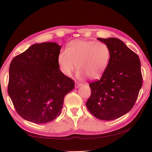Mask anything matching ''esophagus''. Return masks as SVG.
<instances>
[{"instance_id":"34e87169","label":"esophagus","mask_w":152,"mask_h":152,"mask_svg":"<svg viewBox=\"0 0 152 152\" xmlns=\"http://www.w3.org/2000/svg\"><path fill=\"white\" fill-rule=\"evenodd\" d=\"M82 85H83V83H79V82H76V88H78V87L81 86Z\"/></svg>"}]
</instances>
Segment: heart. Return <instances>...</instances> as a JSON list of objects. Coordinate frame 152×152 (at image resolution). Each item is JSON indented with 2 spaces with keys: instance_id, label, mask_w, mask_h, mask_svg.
Wrapping results in <instances>:
<instances>
[{
  "instance_id": "obj_1",
  "label": "heart",
  "mask_w": 152,
  "mask_h": 152,
  "mask_svg": "<svg viewBox=\"0 0 152 152\" xmlns=\"http://www.w3.org/2000/svg\"><path fill=\"white\" fill-rule=\"evenodd\" d=\"M111 57L110 47L96 41L78 40L68 45L66 50L58 56L59 69L64 75L70 76L77 66L80 76L86 75L89 78H97L104 74Z\"/></svg>"
}]
</instances>
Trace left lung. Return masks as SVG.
<instances>
[{
	"instance_id": "1",
	"label": "left lung",
	"mask_w": 152,
	"mask_h": 152,
	"mask_svg": "<svg viewBox=\"0 0 152 152\" xmlns=\"http://www.w3.org/2000/svg\"><path fill=\"white\" fill-rule=\"evenodd\" d=\"M110 47L111 57L102 78L89 83L87 109L96 118L111 121L133 108L142 86L139 56L118 38H98Z\"/></svg>"
}]
</instances>
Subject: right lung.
I'll return each mask as SVG.
<instances>
[{
	"mask_svg": "<svg viewBox=\"0 0 152 152\" xmlns=\"http://www.w3.org/2000/svg\"><path fill=\"white\" fill-rule=\"evenodd\" d=\"M61 48L53 42L36 43L10 63L8 93L15 111L27 121H53L61 114L65 96L74 89V80L59 69Z\"/></svg>",
	"mask_w": 152,
	"mask_h": 152,
	"instance_id": "obj_1",
	"label": "right lung"
}]
</instances>
